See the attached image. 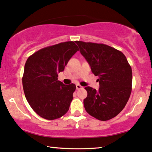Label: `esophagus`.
I'll list each match as a JSON object with an SVG mask.
<instances>
[{"mask_svg": "<svg viewBox=\"0 0 152 152\" xmlns=\"http://www.w3.org/2000/svg\"><path fill=\"white\" fill-rule=\"evenodd\" d=\"M76 88L77 90H80L81 88H82V86L80 84H76Z\"/></svg>", "mask_w": 152, "mask_h": 152, "instance_id": "34e87169", "label": "esophagus"}]
</instances>
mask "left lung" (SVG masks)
Here are the masks:
<instances>
[{"label": "left lung", "mask_w": 152, "mask_h": 152, "mask_svg": "<svg viewBox=\"0 0 152 152\" xmlns=\"http://www.w3.org/2000/svg\"><path fill=\"white\" fill-rule=\"evenodd\" d=\"M81 54L98 76L99 91L85 88L86 111L100 121L111 119L119 114L128 102L132 92V71L125 55L103 44L76 41Z\"/></svg>", "instance_id": "1"}]
</instances>
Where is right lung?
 I'll list each match as a JSON object with an SVG mask.
<instances>
[{"label": "right lung", "mask_w": 152, "mask_h": 152, "mask_svg": "<svg viewBox=\"0 0 152 152\" xmlns=\"http://www.w3.org/2000/svg\"><path fill=\"white\" fill-rule=\"evenodd\" d=\"M77 50L74 42H64L38 50L26 61L24 92L28 104L42 118L56 119L69 110L76 86L64 85L58 77Z\"/></svg>", "instance_id": "1"}]
</instances>
